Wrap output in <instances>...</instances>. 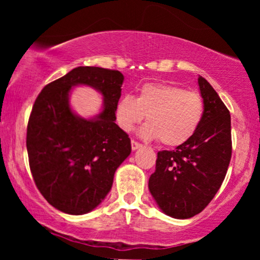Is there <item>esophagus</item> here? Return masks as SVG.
Returning <instances> with one entry per match:
<instances>
[{"label": "esophagus", "mask_w": 260, "mask_h": 260, "mask_svg": "<svg viewBox=\"0 0 260 260\" xmlns=\"http://www.w3.org/2000/svg\"><path fill=\"white\" fill-rule=\"evenodd\" d=\"M131 144H132V150H137V149H139L140 147H142V144H140V143H138L137 140H134V139H132Z\"/></svg>", "instance_id": "obj_1"}]
</instances>
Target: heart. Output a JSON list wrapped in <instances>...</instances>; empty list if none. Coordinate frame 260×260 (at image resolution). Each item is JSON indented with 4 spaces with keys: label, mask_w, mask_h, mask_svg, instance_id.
Instances as JSON below:
<instances>
[{
    "label": "heart",
    "mask_w": 260,
    "mask_h": 260,
    "mask_svg": "<svg viewBox=\"0 0 260 260\" xmlns=\"http://www.w3.org/2000/svg\"><path fill=\"white\" fill-rule=\"evenodd\" d=\"M204 100L198 91L180 86L147 83L138 96L123 95L116 106V121L131 132L147 116L149 123L140 129L147 139H160L166 147H178L193 137L203 120Z\"/></svg>",
    "instance_id": "heart-1"
}]
</instances>
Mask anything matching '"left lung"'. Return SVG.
I'll list each match as a JSON object with an SVG mask.
<instances>
[{
  "instance_id": "obj_1",
  "label": "left lung",
  "mask_w": 260,
  "mask_h": 260,
  "mask_svg": "<svg viewBox=\"0 0 260 260\" xmlns=\"http://www.w3.org/2000/svg\"><path fill=\"white\" fill-rule=\"evenodd\" d=\"M203 120L189 140L157 153L149 190L166 215L189 219L204 209L221 187L232 154L231 116L217 92L199 76Z\"/></svg>"
}]
</instances>
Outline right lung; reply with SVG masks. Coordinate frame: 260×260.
Here are the masks:
<instances>
[{
	"instance_id": "right-lung-1",
	"label": "right lung",
	"mask_w": 260,
	"mask_h": 260,
	"mask_svg": "<svg viewBox=\"0 0 260 260\" xmlns=\"http://www.w3.org/2000/svg\"><path fill=\"white\" fill-rule=\"evenodd\" d=\"M123 79L118 71L77 67L47 84L35 100L26 128L29 166L44 198L66 214L94 210L131 154L128 134L115 123ZM77 85L102 92L99 115L83 119L73 112L69 92Z\"/></svg>"
}]
</instances>
